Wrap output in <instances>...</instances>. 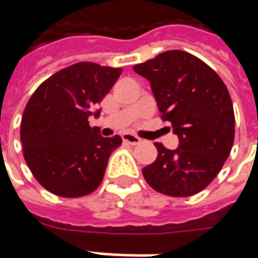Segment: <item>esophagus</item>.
I'll return each mask as SVG.
<instances>
[{"label": "esophagus", "mask_w": 258, "mask_h": 258, "mask_svg": "<svg viewBox=\"0 0 258 258\" xmlns=\"http://www.w3.org/2000/svg\"><path fill=\"white\" fill-rule=\"evenodd\" d=\"M122 140L125 141V143H128L131 146H137L141 143V140L137 137V136H134V134H131V133H122Z\"/></svg>", "instance_id": "34e87169"}]
</instances>
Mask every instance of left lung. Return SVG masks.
<instances>
[{
	"label": "left lung",
	"instance_id": "left-lung-1",
	"mask_svg": "<svg viewBox=\"0 0 258 258\" xmlns=\"http://www.w3.org/2000/svg\"><path fill=\"white\" fill-rule=\"evenodd\" d=\"M134 71L150 81L161 118L180 141L175 150L154 143L158 156L143 168L146 181L171 197L200 192L220 173L234 141L226 84L204 61L180 49L161 52Z\"/></svg>",
	"mask_w": 258,
	"mask_h": 258
}]
</instances>
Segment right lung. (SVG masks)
Wrapping results in <instances>:
<instances>
[{
	"mask_svg": "<svg viewBox=\"0 0 258 258\" xmlns=\"http://www.w3.org/2000/svg\"><path fill=\"white\" fill-rule=\"evenodd\" d=\"M121 68L77 62L47 78L32 94L21 120L25 163L49 192L83 197L102 181L120 136L102 137L88 124L94 108L118 80Z\"/></svg>",
	"mask_w": 258,
	"mask_h": 258,
	"instance_id": "right-lung-1",
	"label": "right lung"
}]
</instances>
